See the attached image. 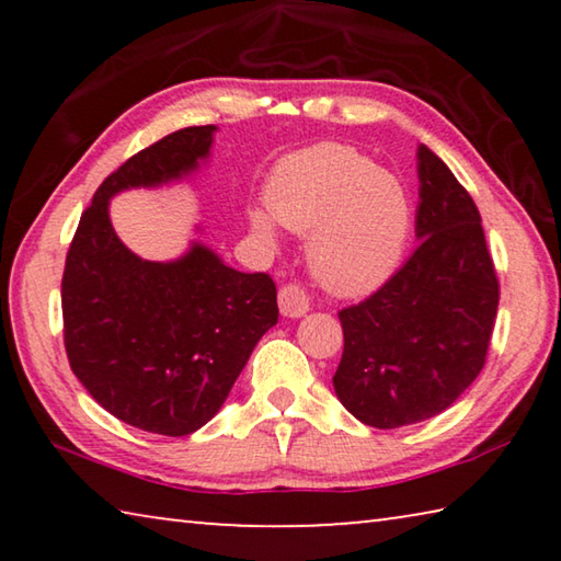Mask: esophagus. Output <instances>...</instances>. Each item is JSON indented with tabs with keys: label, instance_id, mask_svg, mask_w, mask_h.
<instances>
[{
	"label": "esophagus",
	"instance_id": "esophagus-1",
	"mask_svg": "<svg viewBox=\"0 0 561 561\" xmlns=\"http://www.w3.org/2000/svg\"><path fill=\"white\" fill-rule=\"evenodd\" d=\"M279 311L287 319H299L309 311V297L299 284H284L279 289Z\"/></svg>",
	"mask_w": 561,
	"mask_h": 561
}]
</instances>
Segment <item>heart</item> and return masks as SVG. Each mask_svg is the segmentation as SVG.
<instances>
[{
  "instance_id": "1",
  "label": "heart",
  "mask_w": 561,
  "mask_h": 561,
  "mask_svg": "<svg viewBox=\"0 0 561 561\" xmlns=\"http://www.w3.org/2000/svg\"><path fill=\"white\" fill-rule=\"evenodd\" d=\"M267 205L272 216L250 210L252 230L277 242V220L307 237L309 272L341 297H360L391 277L413 222L403 185L339 144L284 160L270 180Z\"/></svg>"
}]
</instances>
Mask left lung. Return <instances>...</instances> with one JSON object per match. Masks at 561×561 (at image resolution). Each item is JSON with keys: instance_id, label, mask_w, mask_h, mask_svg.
Returning <instances> with one entry per match:
<instances>
[{"instance_id": "1", "label": "left lung", "mask_w": 561, "mask_h": 561, "mask_svg": "<svg viewBox=\"0 0 561 561\" xmlns=\"http://www.w3.org/2000/svg\"><path fill=\"white\" fill-rule=\"evenodd\" d=\"M417 247L381 289L341 309L334 391L371 428L443 413L485 366L500 284L480 213L450 168L417 148Z\"/></svg>"}]
</instances>
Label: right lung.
Instances as JSON below:
<instances>
[{"label":"right lung","mask_w":561,"mask_h":561,"mask_svg":"<svg viewBox=\"0 0 561 561\" xmlns=\"http://www.w3.org/2000/svg\"><path fill=\"white\" fill-rule=\"evenodd\" d=\"M215 126H190L128 158L81 215L61 279L71 371L133 428L190 435L230 396L257 341L277 324L270 274L237 272L193 240L185 254L150 262L111 225L123 190L180 183L210 158Z\"/></svg>","instance_id":"1"}]
</instances>
